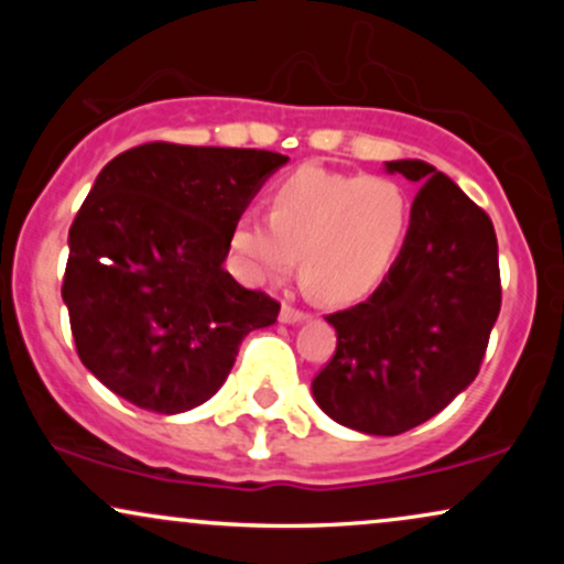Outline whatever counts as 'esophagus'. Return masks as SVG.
Here are the masks:
<instances>
[{
  "label": "esophagus",
  "mask_w": 564,
  "mask_h": 564,
  "mask_svg": "<svg viewBox=\"0 0 564 564\" xmlns=\"http://www.w3.org/2000/svg\"><path fill=\"white\" fill-rule=\"evenodd\" d=\"M278 318H281V323H302V321H307L310 315L302 313V310L291 307V304H283L281 313H278Z\"/></svg>",
  "instance_id": "34e87169"
}]
</instances>
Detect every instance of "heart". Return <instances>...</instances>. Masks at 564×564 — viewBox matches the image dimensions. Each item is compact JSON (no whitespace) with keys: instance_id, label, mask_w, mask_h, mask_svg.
Wrapping results in <instances>:
<instances>
[{"instance_id":"obj_1","label":"heart","mask_w":564,"mask_h":564,"mask_svg":"<svg viewBox=\"0 0 564 564\" xmlns=\"http://www.w3.org/2000/svg\"><path fill=\"white\" fill-rule=\"evenodd\" d=\"M411 228V198L390 177L304 166L275 185L270 215L241 212L230 232L249 283H275L296 264L323 300L366 296L390 275Z\"/></svg>"}]
</instances>
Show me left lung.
Segmentation results:
<instances>
[{"label": "left lung", "instance_id": "8db88e82", "mask_svg": "<svg viewBox=\"0 0 564 564\" xmlns=\"http://www.w3.org/2000/svg\"><path fill=\"white\" fill-rule=\"evenodd\" d=\"M384 166L422 185L411 228L379 289L326 318L336 352L313 379V398L336 424L390 437L475 381L501 310V275L494 223L448 174L419 159Z\"/></svg>", "mask_w": 564, "mask_h": 564}]
</instances>
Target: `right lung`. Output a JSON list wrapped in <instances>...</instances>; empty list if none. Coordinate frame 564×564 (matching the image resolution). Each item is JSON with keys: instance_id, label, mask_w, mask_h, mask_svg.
<instances>
[{"instance_id": "add662e5", "label": "right lung", "mask_w": 564, "mask_h": 564, "mask_svg": "<svg viewBox=\"0 0 564 564\" xmlns=\"http://www.w3.org/2000/svg\"><path fill=\"white\" fill-rule=\"evenodd\" d=\"M289 156L145 142L97 174L68 232L63 302L82 364L156 413L215 394L243 336L281 304L243 289L228 260L236 219Z\"/></svg>"}]
</instances>
